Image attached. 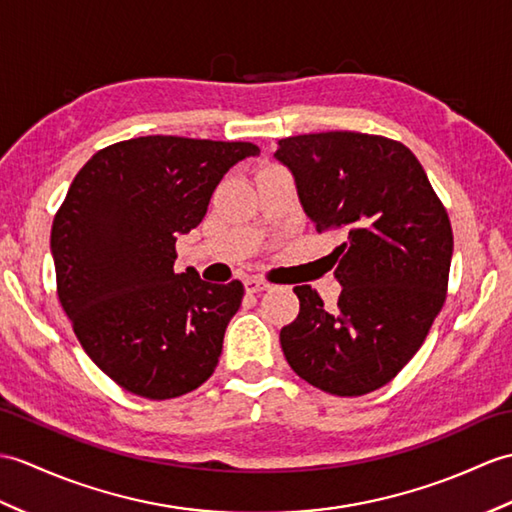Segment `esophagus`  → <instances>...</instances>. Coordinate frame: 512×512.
<instances>
[{
    "label": "esophagus",
    "instance_id": "1",
    "mask_svg": "<svg viewBox=\"0 0 512 512\" xmlns=\"http://www.w3.org/2000/svg\"><path fill=\"white\" fill-rule=\"evenodd\" d=\"M244 288H246V292H248V294H257V292H264V290H268L270 285H268L266 281L257 279V277H248V279H244Z\"/></svg>",
    "mask_w": 512,
    "mask_h": 512
}]
</instances>
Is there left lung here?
Listing matches in <instances>:
<instances>
[{"mask_svg":"<svg viewBox=\"0 0 512 512\" xmlns=\"http://www.w3.org/2000/svg\"><path fill=\"white\" fill-rule=\"evenodd\" d=\"M316 231H340L338 310L296 285L301 310L281 329L292 371L329 395L358 397L388 384L419 351L447 292L454 235L417 157L377 135L316 133L281 139Z\"/></svg>","mask_w":512,"mask_h":512,"instance_id":"1","label":"left lung"}]
</instances>
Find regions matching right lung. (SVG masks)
<instances>
[{
    "instance_id": "add662e5",
    "label": "right lung",
    "mask_w": 512,
    "mask_h": 512,
    "mask_svg": "<svg viewBox=\"0 0 512 512\" xmlns=\"http://www.w3.org/2000/svg\"><path fill=\"white\" fill-rule=\"evenodd\" d=\"M248 141L148 135L85 163L52 224L58 299L95 366L133 395L172 399L216 371L244 285L174 272L176 240L202 222Z\"/></svg>"
}]
</instances>
